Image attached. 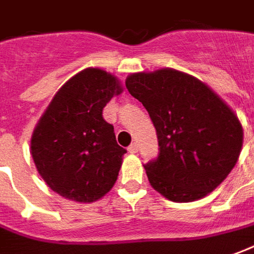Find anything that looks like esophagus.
<instances>
[{"instance_id":"34e87169","label":"esophagus","mask_w":254,"mask_h":254,"mask_svg":"<svg viewBox=\"0 0 254 254\" xmlns=\"http://www.w3.org/2000/svg\"><path fill=\"white\" fill-rule=\"evenodd\" d=\"M128 152H130V153H137L138 144H135V142H134V144H131L130 146H128Z\"/></svg>"}]
</instances>
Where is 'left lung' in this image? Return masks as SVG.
Returning <instances> with one entry per match:
<instances>
[{
	"label": "left lung",
	"mask_w": 254,
	"mask_h": 254,
	"mask_svg": "<svg viewBox=\"0 0 254 254\" xmlns=\"http://www.w3.org/2000/svg\"><path fill=\"white\" fill-rule=\"evenodd\" d=\"M126 87L156 128L160 152L144 166L152 188L177 203L216 190L242 150L244 128L235 112L207 84L170 67L131 73Z\"/></svg>",
	"instance_id": "8db88e82"
}]
</instances>
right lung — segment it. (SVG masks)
<instances>
[{
	"label": "right lung",
	"mask_w": 254,
	"mask_h": 254,
	"mask_svg": "<svg viewBox=\"0 0 254 254\" xmlns=\"http://www.w3.org/2000/svg\"><path fill=\"white\" fill-rule=\"evenodd\" d=\"M123 92L117 77L87 67L58 90L40 117L30 153L45 184L64 199L92 203L116 183L126 149L102 110Z\"/></svg>",
	"instance_id": "obj_1"
}]
</instances>
